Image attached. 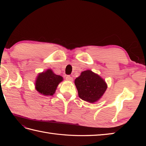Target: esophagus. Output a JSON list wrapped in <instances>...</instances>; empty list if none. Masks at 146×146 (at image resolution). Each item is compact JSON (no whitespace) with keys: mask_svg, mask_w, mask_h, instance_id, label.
I'll return each instance as SVG.
<instances>
[{"mask_svg":"<svg viewBox=\"0 0 146 146\" xmlns=\"http://www.w3.org/2000/svg\"><path fill=\"white\" fill-rule=\"evenodd\" d=\"M66 80H67V81H70V82H71V81H73V78L72 77H71V76H70V75H67L66 76Z\"/></svg>","mask_w":146,"mask_h":146,"instance_id":"1","label":"esophagus"}]
</instances>
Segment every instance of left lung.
<instances>
[{
    "label": "left lung",
    "mask_w": 146,
    "mask_h": 146,
    "mask_svg": "<svg viewBox=\"0 0 146 146\" xmlns=\"http://www.w3.org/2000/svg\"><path fill=\"white\" fill-rule=\"evenodd\" d=\"M75 84L79 97L90 103L98 100L107 88L104 80L90 70L83 71L75 79Z\"/></svg>",
    "instance_id": "1"
}]
</instances>
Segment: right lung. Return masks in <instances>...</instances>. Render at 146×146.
<instances>
[{
    "label": "right lung",
    "mask_w": 146,
    "mask_h": 146,
    "mask_svg": "<svg viewBox=\"0 0 146 146\" xmlns=\"http://www.w3.org/2000/svg\"><path fill=\"white\" fill-rule=\"evenodd\" d=\"M63 77L54 74L51 70L40 73L36 81V89L44 95H52Z\"/></svg>",
    "instance_id": "1"
}]
</instances>
